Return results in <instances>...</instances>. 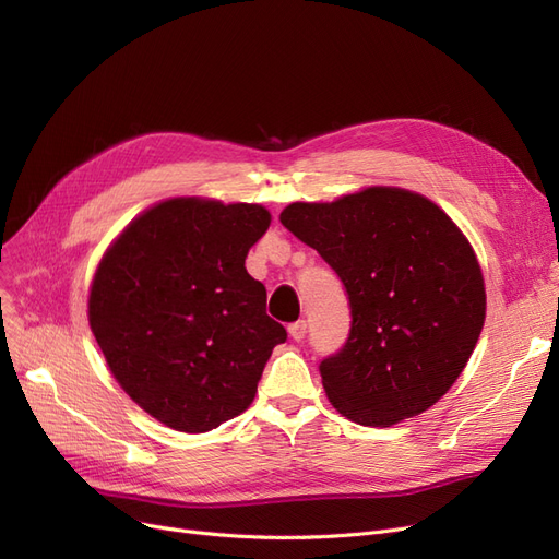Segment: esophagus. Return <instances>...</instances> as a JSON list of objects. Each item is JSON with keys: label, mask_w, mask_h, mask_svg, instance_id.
<instances>
[{"label": "esophagus", "mask_w": 559, "mask_h": 559, "mask_svg": "<svg viewBox=\"0 0 559 559\" xmlns=\"http://www.w3.org/2000/svg\"><path fill=\"white\" fill-rule=\"evenodd\" d=\"M287 331H289V337L297 340V343H301V340L306 337V322L299 320V322H295V324H289Z\"/></svg>", "instance_id": "1"}]
</instances>
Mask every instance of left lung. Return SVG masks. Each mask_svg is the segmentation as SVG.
Instances as JSON below:
<instances>
[{"label":"left lung","instance_id":"1","mask_svg":"<svg viewBox=\"0 0 559 559\" xmlns=\"http://www.w3.org/2000/svg\"><path fill=\"white\" fill-rule=\"evenodd\" d=\"M281 224L343 281L352 329L320 362L329 402L366 427L420 416L464 372L487 314L466 235L429 199L368 187L333 203H293Z\"/></svg>","mask_w":559,"mask_h":559}]
</instances>
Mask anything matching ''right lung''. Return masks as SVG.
Wrapping results in <instances>:
<instances>
[{
	"label": "right lung",
	"mask_w": 559,
	"mask_h": 559,
	"mask_svg": "<svg viewBox=\"0 0 559 559\" xmlns=\"http://www.w3.org/2000/svg\"><path fill=\"white\" fill-rule=\"evenodd\" d=\"M272 214L182 197L141 212L95 270L88 324L120 388L166 427L201 433L247 411L285 343L245 266Z\"/></svg>",
	"instance_id": "add662e5"
}]
</instances>
